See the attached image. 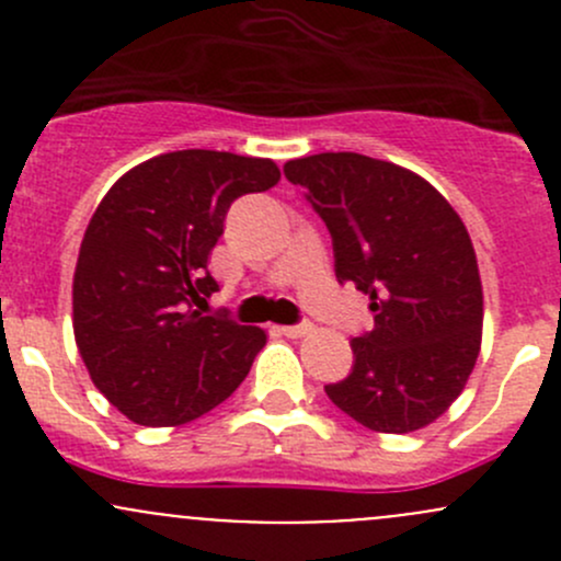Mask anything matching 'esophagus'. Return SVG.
Instances as JSON below:
<instances>
[{
  "instance_id": "esophagus-1",
  "label": "esophagus",
  "mask_w": 561,
  "mask_h": 561,
  "mask_svg": "<svg viewBox=\"0 0 561 561\" xmlns=\"http://www.w3.org/2000/svg\"><path fill=\"white\" fill-rule=\"evenodd\" d=\"M279 331L285 333V336H290V339L307 336V333H312V322H298V325H282Z\"/></svg>"
}]
</instances>
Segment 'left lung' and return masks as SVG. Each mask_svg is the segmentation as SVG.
Wrapping results in <instances>:
<instances>
[{
    "instance_id": "left-lung-1",
    "label": "left lung",
    "mask_w": 561,
    "mask_h": 561,
    "mask_svg": "<svg viewBox=\"0 0 561 561\" xmlns=\"http://www.w3.org/2000/svg\"><path fill=\"white\" fill-rule=\"evenodd\" d=\"M333 241L339 282L371 298L375 328L350 342L353 371L328 399L371 432L407 434L458 399L480 353L483 287L461 217L407 168L355 151L285 165Z\"/></svg>"
}]
</instances>
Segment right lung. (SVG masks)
I'll return each instance as SVG.
<instances>
[{
    "instance_id": "obj_1",
    "label": "right lung",
    "mask_w": 561,
    "mask_h": 561,
    "mask_svg": "<svg viewBox=\"0 0 561 561\" xmlns=\"http://www.w3.org/2000/svg\"><path fill=\"white\" fill-rule=\"evenodd\" d=\"M260 157L184 149L127 171L89 219L72 276V331L100 393L138 426H181L244 382L265 331L203 314L208 254L236 197L265 192Z\"/></svg>"
}]
</instances>
